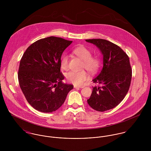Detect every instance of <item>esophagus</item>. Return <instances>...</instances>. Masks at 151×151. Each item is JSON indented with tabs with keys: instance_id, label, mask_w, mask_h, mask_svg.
I'll return each instance as SVG.
<instances>
[{
	"instance_id": "esophagus-1",
	"label": "esophagus",
	"mask_w": 151,
	"mask_h": 151,
	"mask_svg": "<svg viewBox=\"0 0 151 151\" xmlns=\"http://www.w3.org/2000/svg\"><path fill=\"white\" fill-rule=\"evenodd\" d=\"M74 87L75 88H77V89H79V88H84V86H74Z\"/></svg>"
}]
</instances>
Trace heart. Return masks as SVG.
Segmentation results:
<instances>
[{
	"mask_svg": "<svg viewBox=\"0 0 151 151\" xmlns=\"http://www.w3.org/2000/svg\"><path fill=\"white\" fill-rule=\"evenodd\" d=\"M73 52L76 55L83 60V68H85L86 70L91 73H94L97 71L100 66V59L97 56H91L92 53L89 49L84 45H80L76 47ZM68 63L69 56L67 55H64L62 57L60 61L62 68L67 70L68 68ZM66 78L70 83L75 86H80L88 79L89 76L84 70L80 71H71L67 74Z\"/></svg>",
	"mask_w": 151,
	"mask_h": 151,
	"instance_id": "1",
	"label": "heart"
}]
</instances>
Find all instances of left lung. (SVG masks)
Masks as SVG:
<instances>
[{"mask_svg":"<svg viewBox=\"0 0 151 151\" xmlns=\"http://www.w3.org/2000/svg\"><path fill=\"white\" fill-rule=\"evenodd\" d=\"M95 45L103 55V68L92 81L88 105L94 110L104 111L117 106L129 91L132 70L127 55L117 45L103 39L86 40Z\"/></svg>","mask_w":151,"mask_h":151,"instance_id":"8db88e82","label":"left lung"}]
</instances>
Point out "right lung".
Wrapping results in <instances>:
<instances>
[{
    "label": "right lung",
    "instance_id": "add662e5",
    "mask_svg": "<svg viewBox=\"0 0 151 151\" xmlns=\"http://www.w3.org/2000/svg\"><path fill=\"white\" fill-rule=\"evenodd\" d=\"M72 41L49 37L37 41L25 50L18 73L20 86L27 102L43 112L56 111L65 102L73 86L62 82L61 56Z\"/></svg>",
    "mask_w": 151,
    "mask_h": 151
}]
</instances>
